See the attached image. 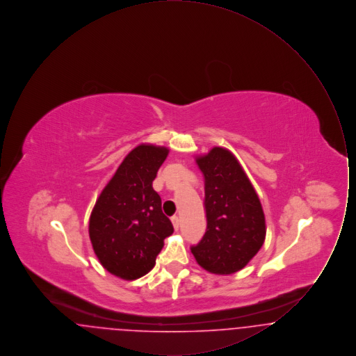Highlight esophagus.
<instances>
[{
  "label": "esophagus",
  "instance_id": "34e87169",
  "mask_svg": "<svg viewBox=\"0 0 356 356\" xmlns=\"http://www.w3.org/2000/svg\"><path fill=\"white\" fill-rule=\"evenodd\" d=\"M172 224H173V228L177 231L179 229V227H180V219H179V216H172Z\"/></svg>",
  "mask_w": 356,
  "mask_h": 356
}]
</instances>
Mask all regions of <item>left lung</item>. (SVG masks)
Here are the masks:
<instances>
[{"instance_id": "8db88e82", "label": "left lung", "mask_w": 356, "mask_h": 356, "mask_svg": "<svg viewBox=\"0 0 356 356\" xmlns=\"http://www.w3.org/2000/svg\"><path fill=\"white\" fill-rule=\"evenodd\" d=\"M196 163L204 175L207 231L191 248L196 261L212 273L244 268L266 238V218L259 196L236 157L215 147Z\"/></svg>"}]
</instances>
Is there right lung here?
<instances>
[{"label": "right lung", "mask_w": 356, "mask_h": 356, "mask_svg": "<svg viewBox=\"0 0 356 356\" xmlns=\"http://www.w3.org/2000/svg\"><path fill=\"white\" fill-rule=\"evenodd\" d=\"M170 149L140 144L125 156L89 218V237L102 267L124 280L152 270L173 225L153 189Z\"/></svg>", "instance_id": "add662e5"}]
</instances>
